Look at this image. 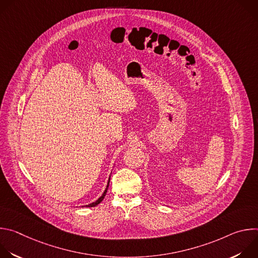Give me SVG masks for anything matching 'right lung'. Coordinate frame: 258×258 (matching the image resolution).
Here are the masks:
<instances>
[{"label":"right lung","mask_w":258,"mask_h":258,"mask_svg":"<svg viewBox=\"0 0 258 258\" xmlns=\"http://www.w3.org/2000/svg\"><path fill=\"white\" fill-rule=\"evenodd\" d=\"M109 182H110V176H109V179H108V182H107V186H106V189H105V191L103 192V194H102V196L101 197H99L95 202H93V203H90V204H88V205H85V206H83V207H94V206H96V205H98L99 203H101V201L104 199V197H105V195H106V193H107V190H108V187H109Z\"/></svg>","instance_id":"right-lung-1"}]
</instances>
